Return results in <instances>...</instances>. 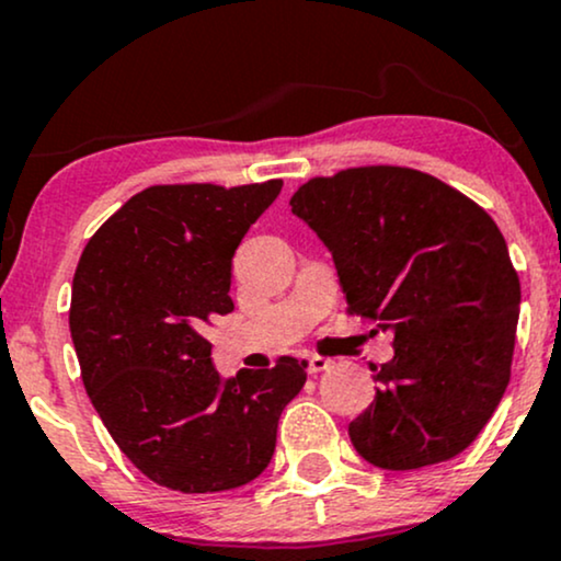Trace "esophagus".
Returning <instances> with one entry per match:
<instances>
[{
  "mask_svg": "<svg viewBox=\"0 0 561 561\" xmlns=\"http://www.w3.org/2000/svg\"><path fill=\"white\" fill-rule=\"evenodd\" d=\"M330 366H332L330 358H321V356H308V358H306L308 375H319V371L330 369Z\"/></svg>",
  "mask_w": 561,
  "mask_h": 561,
  "instance_id": "34e87169",
  "label": "esophagus"
}]
</instances>
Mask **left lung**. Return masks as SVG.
<instances>
[{"label": "left lung", "instance_id": "1", "mask_svg": "<svg viewBox=\"0 0 561 561\" xmlns=\"http://www.w3.org/2000/svg\"><path fill=\"white\" fill-rule=\"evenodd\" d=\"M289 205L332 253L347 311L392 334L375 401L347 424L353 448L396 472L454 459L512 375L519 276L504 234L454 186L398 165L311 179Z\"/></svg>", "mask_w": 561, "mask_h": 561}]
</instances>
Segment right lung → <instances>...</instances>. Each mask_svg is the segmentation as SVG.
<instances>
[{"instance_id": "right-lung-1", "label": "right lung", "mask_w": 561, "mask_h": 561, "mask_svg": "<svg viewBox=\"0 0 561 561\" xmlns=\"http://www.w3.org/2000/svg\"><path fill=\"white\" fill-rule=\"evenodd\" d=\"M282 192L163 184L134 195L83 248L70 298L81 379L107 433L158 485L216 493L272 461L306 362L218 377L205 327L234 311L231 259Z\"/></svg>"}]
</instances>
